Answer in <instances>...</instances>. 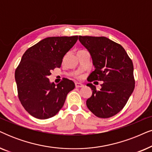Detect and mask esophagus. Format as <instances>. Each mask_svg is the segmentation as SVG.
<instances>
[{
  "instance_id": "1",
  "label": "esophagus",
  "mask_w": 152,
  "mask_h": 152,
  "mask_svg": "<svg viewBox=\"0 0 152 152\" xmlns=\"http://www.w3.org/2000/svg\"><path fill=\"white\" fill-rule=\"evenodd\" d=\"M75 86H76V88H81V87H83L84 85L82 84L79 83V82H76Z\"/></svg>"
}]
</instances>
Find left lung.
Returning <instances> with one entry per match:
<instances>
[{
  "label": "left lung",
  "mask_w": 152,
  "mask_h": 152,
  "mask_svg": "<svg viewBox=\"0 0 152 152\" xmlns=\"http://www.w3.org/2000/svg\"><path fill=\"white\" fill-rule=\"evenodd\" d=\"M91 56L94 71L88 82L102 81L100 90L88 83L92 95L86 106L94 115L109 118L123 109L135 88L133 64L124 47L106 37L79 36Z\"/></svg>",
  "instance_id": "1"
}]
</instances>
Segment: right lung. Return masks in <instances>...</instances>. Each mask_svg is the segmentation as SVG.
<instances>
[{
	"label": "right lung",
	"instance_id": "add662e5",
	"mask_svg": "<svg viewBox=\"0 0 152 152\" xmlns=\"http://www.w3.org/2000/svg\"><path fill=\"white\" fill-rule=\"evenodd\" d=\"M78 39L49 37L26 51L15 70L19 99L33 117L46 119L54 117L64 105L67 94L75 87L64 78L60 83L50 82L51 70L61 66L63 58Z\"/></svg>",
	"mask_w": 152,
	"mask_h": 152
}]
</instances>
